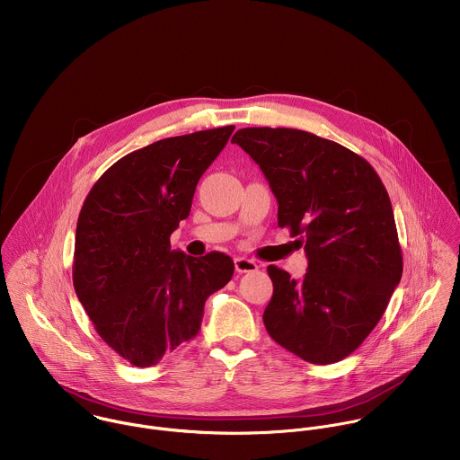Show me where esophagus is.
Listing matches in <instances>:
<instances>
[{"label": "esophagus", "mask_w": 460, "mask_h": 460, "mask_svg": "<svg viewBox=\"0 0 460 460\" xmlns=\"http://www.w3.org/2000/svg\"><path fill=\"white\" fill-rule=\"evenodd\" d=\"M234 263H235V270L241 272V274H243V272H253V270L259 269V263L253 262V261H250V259H243V257L235 259Z\"/></svg>", "instance_id": "34e87169"}]
</instances>
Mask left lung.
Wrapping results in <instances>:
<instances>
[{
    "label": "left lung",
    "mask_w": 460,
    "mask_h": 460,
    "mask_svg": "<svg viewBox=\"0 0 460 460\" xmlns=\"http://www.w3.org/2000/svg\"><path fill=\"white\" fill-rule=\"evenodd\" d=\"M278 201V225L305 246L303 279L267 267L270 338L301 359L329 365L354 352L381 321L402 278L394 208L376 170L349 148L297 129L234 134Z\"/></svg>",
    "instance_id": "8db88e82"
}]
</instances>
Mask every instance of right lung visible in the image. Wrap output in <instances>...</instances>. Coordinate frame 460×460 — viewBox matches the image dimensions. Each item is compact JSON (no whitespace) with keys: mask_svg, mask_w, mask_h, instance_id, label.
<instances>
[{"mask_svg":"<svg viewBox=\"0 0 460 460\" xmlns=\"http://www.w3.org/2000/svg\"><path fill=\"white\" fill-rule=\"evenodd\" d=\"M234 126L159 139L117 161L84 199L72 281L99 336L134 367L195 338L203 306L234 274L219 252L190 257L170 235L190 216L199 177Z\"/></svg>","mask_w":460,"mask_h":460,"instance_id":"add662e5","label":"right lung"}]
</instances>
